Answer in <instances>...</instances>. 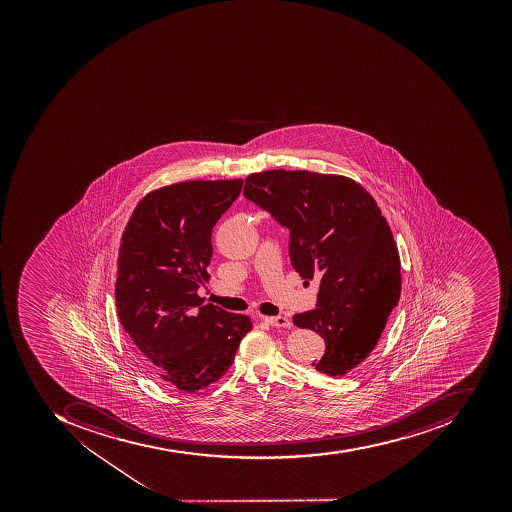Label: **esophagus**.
Returning a JSON list of instances; mask_svg holds the SVG:
<instances>
[{"label": "esophagus", "instance_id": "esophagus-1", "mask_svg": "<svg viewBox=\"0 0 512 512\" xmlns=\"http://www.w3.org/2000/svg\"><path fill=\"white\" fill-rule=\"evenodd\" d=\"M266 323L272 327H290L291 321L285 315L266 316Z\"/></svg>", "mask_w": 512, "mask_h": 512}]
</instances>
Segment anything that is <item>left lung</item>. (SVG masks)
<instances>
[{"mask_svg": "<svg viewBox=\"0 0 512 512\" xmlns=\"http://www.w3.org/2000/svg\"><path fill=\"white\" fill-rule=\"evenodd\" d=\"M243 194L288 229L299 276L319 279L315 309L293 316L326 341L312 367L349 373L373 351L401 293L398 251L377 203L351 178L283 169L249 175Z\"/></svg>", "mask_w": 512, "mask_h": 512, "instance_id": "left-lung-1", "label": "left lung"}]
</instances>
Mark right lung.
<instances>
[{
	"instance_id": "1",
	"label": "right lung",
	"mask_w": 512,
	"mask_h": 512,
	"mask_svg": "<svg viewBox=\"0 0 512 512\" xmlns=\"http://www.w3.org/2000/svg\"><path fill=\"white\" fill-rule=\"evenodd\" d=\"M243 180L183 182L147 194L131 214L117 260L120 323L153 377L182 392L208 387L232 367L252 329L246 315L203 304L211 233Z\"/></svg>"
}]
</instances>
